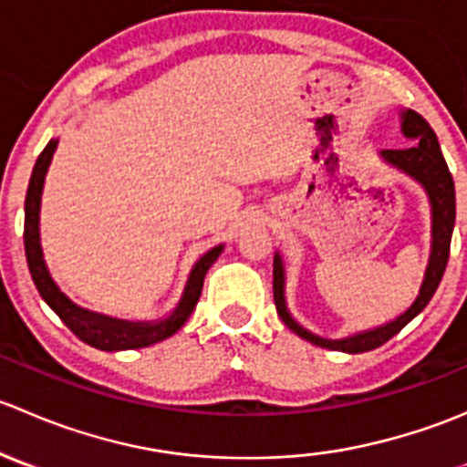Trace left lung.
<instances>
[{
	"mask_svg": "<svg viewBox=\"0 0 467 467\" xmlns=\"http://www.w3.org/2000/svg\"><path fill=\"white\" fill-rule=\"evenodd\" d=\"M400 119H402L404 138L411 144L404 146V149H384L379 150V155L386 164L400 169V171L411 176L416 182H420V185L425 187L427 196H430L431 251L430 262H427L425 280H422L418 298L413 300L411 307L404 314H400L395 321L379 325V327L375 329H366V332L352 334V337L346 338H323L312 334L309 329H305L303 325L296 323L294 317L289 314V309H286L285 264H282L280 253H275V260H273V298H275L277 317L285 321V325L291 332H296L300 338H305V341L314 343V346L318 348L357 355V352H368L384 346L389 338H393L404 325L411 323L413 318L430 305L431 296L436 294L438 285H441L442 280L447 260H450L451 230H454L456 219L454 181H451V173L450 169H447L445 158H442V150L441 146H438L436 133L431 130V126L422 119V115H418L416 110H404L402 115H400Z\"/></svg>",
	"mask_w": 467,
	"mask_h": 467,
	"instance_id": "1",
	"label": "left lung"
}]
</instances>
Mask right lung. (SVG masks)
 <instances>
[{"mask_svg":"<svg viewBox=\"0 0 467 467\" xmlns=\"http://www.w3.org/2000/svg\"><path fill=\"white\" fill-rule=\"evenodd\" d=\"M56 146H58V140H49L45 150L37 155L25 201L26 264H29L31 277L33 282H36L37 291H40L42 300L58 314L60 321L67 325L81 341H86L88 346L92 348H99V350H133V348H146L153 346V343L158 341H164V338H169L171 334H176L178 329L185 325L187 318H190V314L194 312L196 303H199L201 298V291H203L207 268H210L212 264L216 262V257L221 255L223 244H219V246H214L212 251H207L205 255L194 264L190 277H187L181 303H178L176 309H173L167 318H162V321H119V318L103 317V314L78 307V305H74L72 300L58 289V285L51 280L49 268H47L40 246L42 187H45L47 169H49L51 158H54Z\"/></svg>","mask_w":467,"mask_h":467,"instance_id":"add662e5","label":"right lung"}]
</instances>
